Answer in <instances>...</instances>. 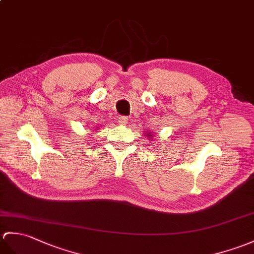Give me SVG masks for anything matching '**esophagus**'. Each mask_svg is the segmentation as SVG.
<instances>
[{"mask_svg":"<svg viewBox=\"0 0 254 254\" xmlns=\"http://www.w3.org/2000/svg\"><path fill=\"white\" fill-rule=\"evenodd\" d=\"M118 122H119V125L121 126H126L127 123V118L126 116H120L118 118Z\"/></svg>","mask_w":254,"mask_h":254,"instance_id":"34e87169","label":"esophagus"}]
</instances>
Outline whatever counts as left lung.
Masks as SVG:
<instances>
[{
  "mask_svg": "<svg viewBox=\"0 0 254 254\" xmlns=\"http://www.w3.org/2000/svg\"><path fill=\"white\" fill-rule=\"evenodd\" d=\"M151 136H152V134H151V135H150V133H148V134H147V137H149V138H152Z\"/></svg>",
  "mask_w": 254,
  "mask_h": 254,
  "instance_id": "obj_1",
  "label": "left lung"
}]
</instances>
